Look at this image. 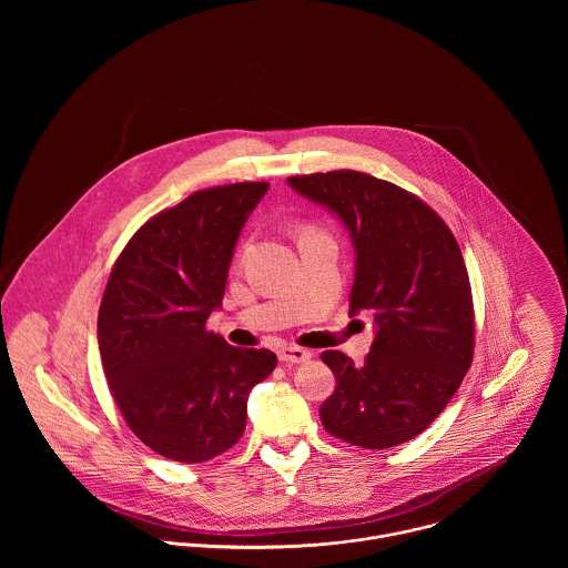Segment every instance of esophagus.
Masks as SVG:
<instances>
[{"instance_id": "obj_1", "label": "esophagus", "mask_w": 568, "mask_h": 568, "mask_svg": "<svg viewBox=\"0 0 568 568\" xmlns=\"http://www.w3.org/2000/svg\"><path fill=\"white\" fill-rule=\"evenodd\" d=\"M277 356L282 363H288V365H297V363H306L313 358V354L304 347H297V345H284L277 349Z\"/></svg>"}]
</instances>
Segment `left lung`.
<instances>
[{"label":"left lung","mask_w":568,"mask_h":568,"mask_svg":"<svg viewBox=\"0 0 568 568\" xmlns=\"http://www.w3.org/2000/svg\"><path fill=\"white\" fill-rule=\"evenodd\" d=\"M288 185L345 225L354 253L349 315L372 311L363 365L329 349L336 378L320 415L352 446L385 450L419 435L459 389L475 352V311L462 248L415 194L356 170L291 176Z\"/></svg>","instance_id":"obj_1"}]
</instances>
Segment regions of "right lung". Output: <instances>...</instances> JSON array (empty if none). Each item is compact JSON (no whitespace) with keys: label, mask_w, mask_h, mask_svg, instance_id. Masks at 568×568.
I'll return each mask as SVG.
<instances>
[{"label":"right lung","mask_w":568,"mask_h":568,"mask_svg":"<svg viewBox=\"0 0 568 568\" xmlns=\"http://www.w3.org/2000/svg\"><path fill=\"white\" fill-rule=\"evenodd\" d=\"M268 183L190 194L144 223L111 268L98 345L129 428L155 453L201 464L244 433L248 392L277 365L210 332L223 306L234 248Z\"/></svg>","instance_id":"obj_1"}]
</instances>
